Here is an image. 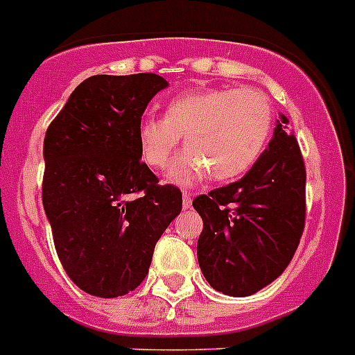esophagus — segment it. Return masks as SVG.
I'll use <instances>...</instances> for the list:
<instances>
[{
	"label": "esophagus",
	"mask_w": 355,
	"mask_h": 355,
	"mask_svg": "<svg viewBox=\"0 0 355 355\" xmlns=\"http://www.w3.org/2000/svg\"><path fill=\"white\" fill-rule=\"evenodd\" d=\"M191 202H193V195H191V193L184 191V195H182L184 207H189V206H191Z\"/></svg>",
	"instance_id": "34e87169"
}]
</instances>
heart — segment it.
<instances>
[{
  "mask_svg": "<svg viewBox=\"0 0 355 355\" xmlns=\"http://www.w3.org/2000/svg\"><path fill=\"white\" fill-rule=\"evenodd\" d=\"M273 128L272 100L257 89L215 87L175 96L164 116L138 123V149L149 168L168 166L184 137V149L168 171L171 182H217L243 177L255 166Z\"/></svg>",
  "mask_w": 355,
  "mask_h": 355,
  "instance_id": "heart-1",
  "label": "heart"
}]
</instances>
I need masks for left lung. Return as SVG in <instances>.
<instances>
[{
  "label": "left lung",
  "instance_id": "1",
  "mask_svg": "<svg viewBox=\"0 0 355 355\" xmlns=\"http://www.w3.org/2000/svg\"><path fill=\"white\" fill-rule=\"evenodd\" d=\"M193 207L204 223L198 264L215 290L246 297L275 281L306 218V168L288 118L281 114L268 149L241 180L198 195Z\"/></svg>",
  "mask_w": 355,
  "mask_h": 355
}]
</instances>
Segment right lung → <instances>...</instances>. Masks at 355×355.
Returning a JSON list of instances; mask_svg holds the SVG:
<instances>
[{
  "label": "right lung",
  "instance_id": "1",
  "mask_svg": "<svg viewBox=\"0 0 355 355\" xmlns=\"http://www.w3.org/2000/svg\"><path fill=\"white\" fill-rule=\"evenodd\" d=\"M168 87L153 73L83 80L43 140L42 198L63 270L80 290L112 299L146 279L153 252L182 209L140 160L138 123Z\"/></svg>",
  "mask_w": 355,
  "mask_h": 355
}]
</instances>
